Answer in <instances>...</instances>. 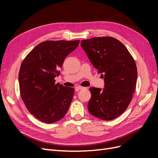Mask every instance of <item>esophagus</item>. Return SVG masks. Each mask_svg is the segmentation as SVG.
Segmentation results:
<instances>
[{"label":"esophagus","instance_id":"34e87169","mask_svg":"<svg viewBox=\"0 0 158 158\" xmlns=\"http://www.w3.org/2000/svg\"><path fill=\"white\" fill-rule=\"evenodd\" d=\"M85 88L82 87V86H76V90H81V89H84Z\"/></svg>","mask_w":158,"mask_h":158}]
</instances>
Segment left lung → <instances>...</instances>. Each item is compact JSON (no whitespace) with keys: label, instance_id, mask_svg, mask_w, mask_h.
Segmentation results:
<instances>
[{"label":"left lung","instance_id":"obj_1","mask_svg":"<svg viewBox=\"0 0 158 158\" xmlns=\"http://www.w3.org/2000/svg\"><path fill=\"white\" fill-rule=\"evenodd\" d=\"M81 47L104 78V88H90L88 109L92 115L111 121L125 111L136 88L135 60L121 42L111 37L82 40Z\"/></svg>","mask_w":158,"mask_h":158}]
</instances>
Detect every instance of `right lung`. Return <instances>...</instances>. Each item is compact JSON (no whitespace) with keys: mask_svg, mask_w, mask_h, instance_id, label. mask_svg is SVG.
Instances as JSON below:
<instances>
[{"mask_svg":"<svg viewBox=\"0 0 158 158\" xmlns=\"http://www.w3.org/2000/svg\"><path fill=\"white\" fill-rule=\"evenodd\" d=\"M79 40L46 41L23 60L18 75L21 98L29 112L40 121L53 123L63 118L73 98V88L55 84L65 58Z\"/></svg>","mask_w":158,"mask_h":158,"instance_id":"right-lung-1","label":"right lung"}]
</instances>
